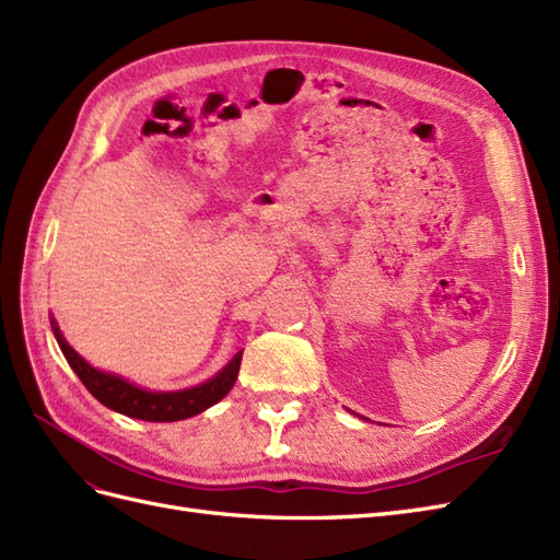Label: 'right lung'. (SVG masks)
<instances>
[{
    "instance_id": "obj_1",
    "label": "right lung",
    "mask_w": 560,
    "mask_h": 560,
    "mask_svg": "<svg viewBox=\"0 0 560 560\" xmlns=\"http://www.w3.org/2000/svg\"><path fill=\"white\" fill-rule=\"evenodd\" d=\"M50 327H54V334L58 338V346L65 354V360L70 362L74 374L83 385H86L89 393L100 404H105L107 409H114L130 418L151 420V422H173V420L198 416L200 411L210 409L212 404H217L219 399H224L229 395V389L233 387L241 371L243 352L235 354V358L226 364V369L219 371L212 381L202 383L198 387L179 389V393H147V389L135 387L124 378L93 369L86 360L79 358V352L70 348V343L65 341L54 319H50Z\"/></svg>"
}]
</instances>
